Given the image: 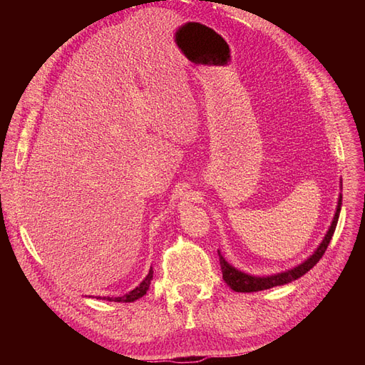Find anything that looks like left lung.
I'll use <instances>...</instances> for the list:
<instances>
[{"label":"left lung","instance_id":"left-lung-1","mask_svg":"<svg viewBox=\"0 0 365 365\" xmlns=\"http://www.w3.org/2000/svg\"><path fill=\"white\" fill-rule=\"evenodd\" d=\"M339 190H342V181H339ZM341 204H342V195L339 193L335 216L332 219V222H330V227L327 230V233L324 235L322 244L317 247V250L304 262L298 263L294 268H289V269L277 272V274H271V275H252V274H248V272H244V271L235 268L233 264L225 260V257L217 250L220 269H222V277H224L225 283L236 292H257V291H264V289L274 288V286H282V284L291 283L297 279H300L302 275H304L307 271H311L315 267V264L319 262V259L323 257L324 251L327 250L330 240H332V236L335 233L336 224H338Z\"/></svg>","mask_w":365,"mask_h":365}]
</instances>
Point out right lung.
<instances>
[{"label": "right lung", "mask_w": 365, "mask_h": 365, "mask_svg": "<svg viewBox=\"0 0 365 365\" xmlns=\"http://www.w3.org/2000/svg\"><path fill=\"white\" fill-rule=\"evenodd\" d=\"M153 277V269H149V274L145 277L137 288H134L132 291H129L128 294L121 295V297H97V300H106V302H117V303H130V302H135L138 298H141L143 295H146V292L149 291V286H150V280Z\"/></svg>", "instance_id": "right-lung-1"}]
</instances>
